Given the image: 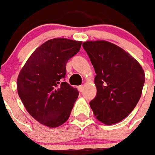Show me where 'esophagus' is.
I'll use <instances>...</instances> for the list:
<instances>
[{
    "label": "esophagus",
    "mask_w": 155,
    "mask_h": 155,
    "mask_svg": "<svg viewBox=\"0 0 155 155\" xmlns=\"http://www.w3.org/2000/svg\"><path fill=\"white\" fill-rule=\"evenodd\" d=\"M78 90L80 92H83L84 91V85H80V86H78Z\"/></svg>",
    "instance_id": "34e87169"
}]
</instances>
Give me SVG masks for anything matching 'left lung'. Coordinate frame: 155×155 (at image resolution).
Listing matches in <instances>:
<instances>
[{"instance_id":"obj_1","label":"left lung","mask_w":155,"mask_h":155,"mask_svg":"<svg viewBox=\"0 0 155 155\" xmlns=\"http://www.w3.org/2000/svg\"><path fill=\"white\" fill-rule=\"evenodd\" d=\"M95 71L96 96L90 102L94 116L111 125L132 112L142 94L145 75L139 62L122 48L105 41L83 43Z\"/></svg>"}]
</instances>
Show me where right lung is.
Returning <instances> with one entry per match:
<instances>
[{"label":"right lung","instance_id":"obj_1","mask_svg":"<svg viewBox=\"0 0 155 155\" xmlns=\"http://www.w3.org/2000/svg\"><path fill=\"white\" fill-rule=\"evenodd\" d=\"M82 42L64 38L49 40L35 50L17 78V91L35 120L55 128L69 119L79 91L64 82L67 61Z\"/></svg>","mask_w":155,"mask_h":155}]
</instances>
